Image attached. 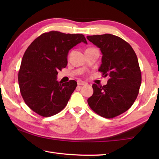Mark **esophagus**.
Masks as SVG:
<instances>
[{"instance_id": "1", "label": "esophagus", "mask_w": 159, "mask_h": 159, "mask_svg": "<svg viewBox=\"0 0 159 159\" xmlns=\"http://www.w3.org/2000/svg\"><path fill=\"white\" fill-rule=\"evenodd\" d=\"M77 83H78V85H86V84H87V83L83 81V80H78Z\"/></svg>"}]
</instances>
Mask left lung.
Masks as SVG:
<instances>
[{"mask_svg":"<svg viewBox=\"0 0 159 159\" xmlns=\"http://www.w3.org/2000/svg\"><path fill=\"white\" fill-rule=\"evenodd\" d=\"M87 39L100 48L102 64L98 71L109 77L106 85H93L88 105L104 118L118 116L130 108L138 95L142 74L138 57L128 42L114 35H93Z\"/></svg>","mask_w":159,"mask_h":159,"instance_id":"obj_1","label":"left lung"}]
</instances>
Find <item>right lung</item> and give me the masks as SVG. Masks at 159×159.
<instances>
[{
	"instance_id": "obj_1",
	"label": "right lung",
	"mask_w": 159,
	"mask_h": 159,
	"mask_svg": "<svg viewBox=\"0 0 159 159\" xmlns=\"http://www.w3.org/2000/svg\"><path fill=\"white\" fill-rule=\"evenodd\" d=\"M80 42L87 43L84 35L51 31L37 37L26 50L19 86L26 104L37 114L52 116L66 106L77 83L59 82L57 75L67 65L69 50Z\"/></svg>"
}]
</instances>
